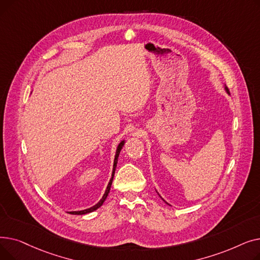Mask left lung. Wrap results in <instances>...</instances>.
Returning a JSON list of instances; mask_svg holds the SVG:
<instances>
[{
  "mask_svg": "<svg viewBox=\"0 0 260 260\" xmlns=\"http://www.w3.org/2000/svg\"><path fill=\"white\" fill-rule=\"evenodd\" d=\"M224 89H225V91H226V92L230 94V91H229V88L226 87V85H224ZM163 201H165V200H163ZM167 203H168V202H167Z\"/></svg>",
  "mask_w": 260,
  "mask_h": 260,
  "instance_id": "1",
  "label": "left lung"
}]
</instances>
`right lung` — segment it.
<instances>
[{
  "mask_svg": "<svg viewBox=\"0 0 260 260\" xmlns=\"http://www.w3.org/2000/svg\"><path fill=\"white\" fill-rule=\"evenodd\" d=\"M123 145H124V140H122V141L119 143L118 147H117L116 155H115V160H114V167H113L112 178H111V180H109V182H108V184H107V187H106V189H105V193H104V195L102 196L101 200H100L97 204H94L93 207H91V208H89V209L82 210V211L70 212L71 214H73V215H84V214H88V213H91V212L95 211L97 209H99V208L102 206L103 202L105 201V199H106V197H107V195H108V193H109V189H111V186H112V183H113V179H114V175H115V171H116V167H117V162H118V157H119V154H120V152H121V149H122Z\"/></svg>",
  "mask_w": 260,
  "mask_h": 260,
  "instance_id": "1",
  "label": "right lung"
}]
</instances>
